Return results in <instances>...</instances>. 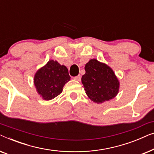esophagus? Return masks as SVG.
I'll use <instances>...</instances> for the list:
<instances>
[{"mask_svg":"<svg viewBox=\"0 0 154 154\" xmlns=\"http://www.w3.org/2000/svg\"><path fill=\"white\" fill-rule=\"evenodd\" d=\"M73 79L75 80V81H81V75H77V76L73 78Z\"/></svg>","mask_w":154,"mask_h":154,"instance_id":"1","label":"esophagus"}]
</instances>
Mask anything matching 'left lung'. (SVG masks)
<instances>
[{
  "label": "left lung",
  "instance_id": "left-lung-1",
  "mask_svg": "<svg viewBox=\"0 0 154 154\" xmlns=\"http://www.w3.org/2000/svg\"><path fill=\"white\" fill-rule=\"evenodd\" d=\"M85 70L81 81L86 94L92 102L102 104L117 95L120 83L110 66L92 59L85 64Z\"/></svg>",
  "mask_w": 154,
  "mask_h": 154
}]
</instances>
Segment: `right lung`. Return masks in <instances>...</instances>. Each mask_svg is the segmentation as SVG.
Returning <instances> with one entry per match:
<instances>
[{
  "label": "right lung",
  "mask_w": 154,
  "mask_h": 154,
  "mask_svg": "<svg viewBox=\"0 0 154 154\" xmlns=\"http://www.w3.org/2000/svg\"><path fill=\"white\" fill-rule=\"evenodd\" d=\"M70 79L68 69L51 60L36 71L33 83L43 100H51L62 92L64 85Z\"/></svg>",
  "instance_id": "obj_1"
}]
</instances>
